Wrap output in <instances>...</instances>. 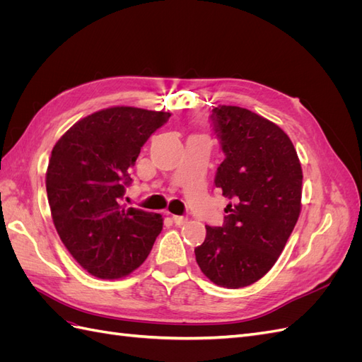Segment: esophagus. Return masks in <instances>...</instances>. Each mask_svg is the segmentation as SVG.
<instances>
[{"label": "esophagus", "mask_w": 362, "mask_h": 362, "mask_svg": "<svg viewBox=\"0 0 362 362\" xmlns=\"http://www.w3.org/2000/svg\"><path fill=\"white\" fill-rule=\"evenodd\" d=\"M172 221L177 226H181V225L187 222V217H185V216H172Z\"/></svg>", "instance_id": "1"}]
</instances>
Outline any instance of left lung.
<instances>
[{
    "instance_id": "left-lung-1",
    "label": "left lung",
    "mask_w": 362,
    "mask_h": 362,
    "mask_svg": "<svg viewBox=\"0 0 362 362\" xmlns=\"http://www.w3.org/2000/svg\"><path fill=\"white\" fill-rule=\"evenodd\" d=\"M210 117L225 154L214 184L231 202L222 226H205L194 255L216 286L242 288L264 276L286 247L300 214L303 175L276 124L235 105H218Z\"/></svg>"
}]
</instances>
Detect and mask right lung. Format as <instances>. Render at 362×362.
<instances>
[{"mask_svg": "<svg viewBox=\"0 0 362 362\" xmlns=\"http://www.w3.org/2000/svg\"><path fill=\"white\" fill-rule=\"evenodd\" d=\"M170 113L110 107L83 117L52 148L47 194L54 226L78 264L101 279L129 275L149 255L163 217L120 205L140 149Z\"/></svg>", "mask_w": 362, "mask_h": 362, "instance_id": "right-lung-1", "label": "right lung"}]
</instances>
